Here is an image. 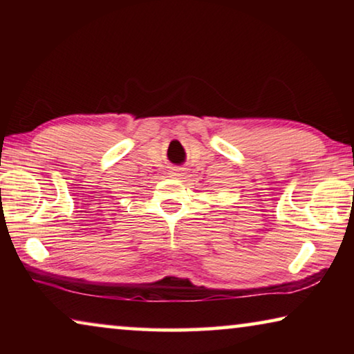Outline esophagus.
<instances>
[{
    "instance_id": "obj_1",
    "label": "esophagus",
    "mask_w": 354,
    "mask_h": 354,
    "mask_svg": "<svg viewBox=\"0 0 354 354\" xmlns=\"http://www.w3.org/2000/svg\"><path fill=\"white\" fill-rule=\"evenodd\" d=\"M184 173H183V169H176L175 171H171V176H183Z\"/></svg>"
}]
</instances>
